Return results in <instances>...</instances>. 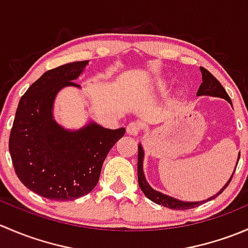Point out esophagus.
I'll return each instance as SVG.
<instances>
[{"instance_id": "34e87169", "label": "esophagus", "mask_w": 248, "mask_h": 248, "mask_svg": "<svg viewBox=\"0 0 248 248\" xmlns=\"http://www.w3.org/2000/svg\"><path fill=\"white\" fill-rule=\"evenodd\" d=\"M141 131V124L139 122L133 121L127 126V133L131 134V136H137V134L140 133Z\"/></svg>"}]
</instances>
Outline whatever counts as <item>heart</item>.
<instances>
[{"mask_svg":"<svg viewBox=\"0 0 248 248\" xmlns=\"http://www.w3.org/2000/svg\"><path fill=\"white\" fill-rule=\"evenodd\" d=\"M166 86V84H164V82H161V84H159V87H164Z\"/></svg>","mask_w":248,"mask_h":248,"instance_id":"1","label":"heart"}]
</instances>
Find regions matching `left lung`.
Listing matches in <instances>:
<instances>
[{
	"instance_id": "1",
	"label": "left lung",
	"mask_w": 248,
	"mask_h": 248,
	"mask_svg": "<svg viewBox=\"0 0 248 248\" xmlns=\"http://www.w3.org/2000/svg\"><path fill=\"white\" fill-rule=\"evenodd\" d=\"M201 72H202V82L199 86L198 92H197V96H212V97H219V98H223L226 101H228L229 103L232 104V99L231 97L228 96L227 91L224 90V87L222 86L221 82L216 79L211 73H210L207 69H205L204 67H201ZM239 158H240V154H239ZM142 162H144V149H142L141 144L138 145V182H139V187L141 188L142 193L147 197L151 202H156V204L162 205V206H166L168 209H175V210H188L192 209V207H197L199 205H202V202L212 201V199L216 198L217 196L222 193L224 189L227 188V186L229 185V182L232 181V175L235 172V168L234 172L232 174L231 179L228 180L226 185L222 187V189L219 192H217L215 196L210 197L209 199L206 201H202V202H182L179 201L176 198H172L170 196H167V194L161 193V192L156 191V189L152 188L149 184H147L146 179H145L144 175V170H142ZM239 162V159H237ZM237 166V163H236Z\"/></svg>"
}]
</instances>
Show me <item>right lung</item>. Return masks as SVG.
<instances>
[{"instance_id":"right-lung-1","label":"right lung","mask_w":248,"mask_h":248,"mask_svg":"<svg viewBox=\"0 0 248 248\" xmlns=\"http://www.w3.org/2000/svg\"><path fill=\"white\" fill-rule=\"evenodd\" d=\"M89 61L46 71L27 89L17 106L9 137V152L20 181L51 201H73L96 187L110 149L126 129H109L90 122L69 131L54 119L56 94L63 87H80L76 80Z\"/></svg>"}]
</instances>
